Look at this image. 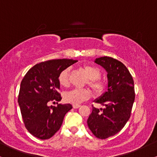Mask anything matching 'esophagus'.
<instances>
[{
    "label": "esophagus",
    "instance_id": "esophagus-1",
    "mask_svg": "<svg viewBox=\"0 0 157 157\" xmlns=\"http://www.w3.org/2000/svg\"><path fill=\"white\" fill-rule=\"evenodd\" d=\"M80 105H73L74 109H78V108H80Z\"/></svg>",
    "mask_w": 157,
    "mask_h": 157
}]
</instances>
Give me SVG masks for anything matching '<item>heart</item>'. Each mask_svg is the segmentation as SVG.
<instances>
[{
    "label": "heart",
    "instance_id": "obj_1",
    "mask_svg": "<svg viewBox=\"0 0 157 157\" xmlns=\"http://www.w3.org/2000/svg\"><path fill=\"white\" fill-rule=\"evenodd\" d=\"M83 70L88 79V84L96 94H101L105 88V84L103 80H100L101 71L100 68L93 66L86 65L83 66ZM70 72V68H66L63 70L58 76L59 83L62 86H66L68 84V75ZM91 92L88 89H75L68 91L64 94V100L68 103L73 105H78L85 100L89 99Z\"/></svg>",
    "mask_w": 157,
    "mask_h": 157
}]
</instances>
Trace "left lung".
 <instances>
[{"label": "left lung", "instance_id": "1", "mask_svg": "<svg viewBox=\"0 0 157 157\" xmlns=\"http://www.w3.org/2000/svg\"><path fill=\"white\" fill-rule=\"evenodd\" d=\"M94 63L107 72V91L94 100L105 109L93 107L87 123L94 135L99 139L109 138L117 134L131 116L134 102V80L122 63L110 57L96 58Z\"/></svg>", "mask_w": 157, "mask_h": 157}]
</instances>
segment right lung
<instances>
[{
    "instance_id": "1",
    "label": "right lung",
    "mask_w": 157,
    "mask_h": 157,
    "mask_svg": "<svg viewBox=\"0 0 157 157\" xmlns=\"http://www.w3.org/2000/svg\"><path fill=\"white\" fill-rule=\"evenodd\" d=\"M76 62L57 59L40 63L30 68L21 81L18 104L25 127L35 137L51 138L60 128L66 113L72 109L71 104L48 106V103L60 101L58 76Z\"/></svg>"
}]
</instances>
